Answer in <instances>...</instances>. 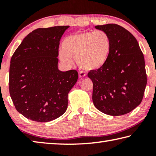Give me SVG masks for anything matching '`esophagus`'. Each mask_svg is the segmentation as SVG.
I'll list each match as a JSON object with an SVG mask.
<instances>
[{
  "label": "esophagus",
  "mask_w": 156,
  "mask_h": 156,
  "mask_svg": "<svg viewBox=\"0 0 156 156\" xmlns=\"http://www.w3.org/2000/svg\"><path fill=\"white\" fill-rule=\"evenodd\" d=\"M78 76H79V77H80V78H83V77H85L86 74L84 72H80L78 73Z\"/></svg>",
  "instance_id": "obj_1"
}]
</instances>
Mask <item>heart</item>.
<instances>
[{"label": "heart", "mask_w": 156, "mask_h": 156, "mask_svg": "<svg viewBox=\"0 0 156 156\" xmlns=\"http://www.w3.org/2000/svg\"><path fill=\"white\" fill-rule=\"evenodd\" d=\"M60 59L72 65L76 58L79 67L86 71L96 72L103 68L109 61L112 51L110 36L104 31H91L72 34L64 38Z\"/></svg>", "instance_id": "b5f03b06"}]
</instances>
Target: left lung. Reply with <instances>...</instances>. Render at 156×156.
<instances>
[{"label":"left lung","instance_id":"obj_1","mask_svg":"<svg viewBox=\"0 0 156 156\" xmlns=\"http://www.w3.org/2000/svg\"><path fill=\"white\" fill-rule=\"evenodd\" d=\"M95 28L110 36L112 51L103 68L88 73L94 84V105L105 114L125 115L143 98L147 81L144 55L135 37L121 26L107 24Z\"/></svg>","mask_w":156,"mask_h":156}]
</instances>
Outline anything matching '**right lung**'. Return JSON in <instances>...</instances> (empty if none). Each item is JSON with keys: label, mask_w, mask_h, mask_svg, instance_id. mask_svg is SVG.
<instances>
[{"label": "right lung", "mask_w": 156, "mask_h": 156, "mask_svg": "<svg viewBox=\"0 0 156 156\" xmlns=\"http://www.w3.org/2000/svg\"><path fill=\"white\" fill-rule=\"evenodd\" d=\"M69 26L38 28L23 39L10 61L9 88L16 109L36 122H49L67 109L76 70L58 67L60 40Z\"/></svg>", "instance_id": "add662e5"}]
</instances>
